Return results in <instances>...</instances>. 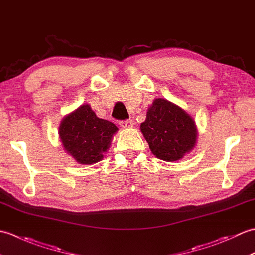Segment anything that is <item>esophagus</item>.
Instances as JSON below:
<instances>
[{"label":"esophagus","instance_id":"esophagus-1","mask_svg":"<svg viewBox=\"0 0 255 255\" xmlns=\"http://www.w3.org/2000/svg\"><path fill=\"white\" fill-rule=\"evenodd\" d=\"M119 126L123 129H131L133 127V122L132 121H124L119 123Z\"/></svg>","mask_w":255,"mask_h":255}]
</instances>
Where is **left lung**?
Listing matches in <instances>:
<instances>
[{
  "instance_id": "8db88e82",
  "label": "left lung",
  "mask_w": 255,
  "mask_h": 255,
  "mask_svg": "<svg viewBox=\"0 0 255 255\" xmlns=\"http://www.w3.org/2000/svg\"><path fill=\"white\" fill-rule=\"evenodd\" d=\"M140 130L153 155L166 162L183 159L195 148L198 136L193 117L162 97L154 99Z\"/></svg>"
}]
</instances>
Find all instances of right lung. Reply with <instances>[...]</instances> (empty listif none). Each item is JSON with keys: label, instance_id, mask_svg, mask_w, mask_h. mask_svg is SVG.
<instances>
[{"label": "right lung", "instance_id": "1", "mask_svg": "<svg viewBox=\"0 0 255 255\" xmlns=\"http://www.w3.org/2000/svg\"><path fill=\"white\" fill-rule=\"evenodd\" d=\"M117 131L115 124L97 117L89 104L81 105L64 116L59 126L63 149L79 164L84 165L103 160Z\"/></svg>", "mask_w": 255, "mask_h": 255}]
</instances>
